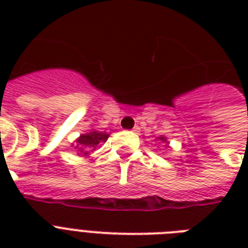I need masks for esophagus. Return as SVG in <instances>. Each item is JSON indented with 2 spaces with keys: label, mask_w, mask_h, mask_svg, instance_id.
<instances>
[{
  "label": "esophagus",
  "mask_w": 248,
  "mask_h": 248,
  "mask_svg": "<svg viewBox=\"0 0 248 248\" xmlns=\"http://www.w3.org/2000/svg\"><path fill=\"white\" fill-rule=\"evenodd\" d=\"M139 130H140V128H139V126H135V127L132 128L131 131H132V132H139Z\"/></svg>",
  "instance_id": "obj_1"
}]
</instances>
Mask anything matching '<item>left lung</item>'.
Segmentation results:
<instances>
[{
	"instance_id": "left-lung-1",
	"label": "left lung",
	"mask_w": 248,
	"mask_h": 248,
	"mask_svg": "<svg viewBox=\"0 0 248 248\" xmlns=\"http://www.w3.org/2000/svg\"><path fill=\"white\" fill-rule=\"evenodd\" d=\"M159 139H161V140H165V138H162V136H161V138H159Z\"/></svg>"
}]
</instances>
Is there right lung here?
Instances as JSON below:
<instances>
[{"mask_svg": "<svg viewBox=\"0 0 248 248\" xmlns=\"http://www.w3.org/2000/svg\"><path fill=\"white\" fill-rule=\"evenodd\" d=\"M108 136V134L97 131H91L89 134H83L77 140V147L76 148H79V151L82 152L83 155H87L90 152H93L96 149L97 144L101 143V141H107Z\"/></svg>", "mask_w": 248, "mask_h": 248, "instance_id": "1", "label": "right lung"}]
</instances>
